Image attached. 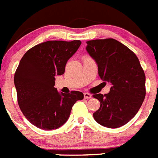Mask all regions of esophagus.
I'll list each match as a JSON object with an SVG mask.
<instances>
[{"instance_id": "esophagus-1", "label": "esophagus", "mask_w": 158, "mask_h": 158, "mask_svg": "<svg viewBox=\"0 0 158 158\" xmlns=\"http://www.w3.org/2000/svg\"><path fill=\"white\" fill-rule=\"evenodd\" d=\"M83 95H84V98H85V99H91V98L92 97V95H91V94L87 93V92L83 93Z\"/></svg>"}]
</instances>
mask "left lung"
Wrapping results in <instances>:
<instances>
[{
	"instance_id": "left-lung-1",
	"label": "left lung",
	"mask_w": 158,
	"mask_h": 158,
	"mask_svg": "<svg viewBox=\"0 0 158 158\" xmlns=\"http://www.w3.org/2000/svg\"><path fill=\"white\" fill-rule=\"evenodd\" d=\"M87 44L100 79L111 84L108 94L93 95L100 102L94 119L107 128L123 126L136 116L145 97V75L138 58L113 38L87 41Z\"/></svg>"
}]
</instances>
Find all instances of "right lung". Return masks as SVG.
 I'll use <instances>...</instances> for the list:
<instances>
[{
    "label": "right lung",
    "instance_id": "add662e5",
    "mask_svg": "<svg viewBox=\"0 0 158 158\" xmlns=\"http://www.w3.org/2000/svg\"><path fill=\"white\" fill-rule=\"evenodd\" d=\"M81 45L71 42L47 41L36 45L22 58L14 75L18 102L25 117L44 130L61 127L68 120L80 91L59 93L54 87L55 76L64 74L68 59Z\"/></svg>",
    "mask_w": 158,
    "mask_h": 158
}]
</instances>
